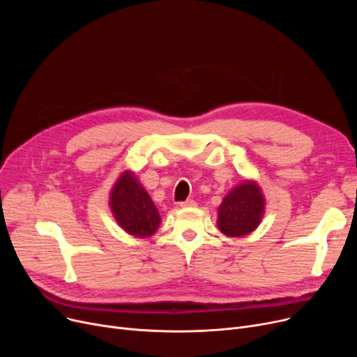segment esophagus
Here are the masks:
<instances>
[{"label": "esophagus", "mask_w": 357, "mask_h": 357, "mask_svg": "<svg viewBox=\"0 0 357 357\" xmlns=\"http://www.w3.org/2000/svg\"><path fill=\"white\" fill-rule=\"evenodd\" d=\"M179 205H181L182 208H194V207H197V202L194 199H188V201H185V202H181Z\"/></svg>", "instance_id": "34e87169"}]
</instances>
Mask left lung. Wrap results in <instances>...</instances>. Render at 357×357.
Returning a JSON list of instances; mask_svg holds the SVG:
<instances>
[{
    "label": "left lung",
    "instance_id": "1",
    "mask_svg": "<svg viewBox=\"0 0 357 357\" xmlns=\"http://www.w3.org/2000/svg\"><path fill=\"white\" fill-rule=\"evenodd\" d=\"M265 195L253 179L241 181L222 198L218 214V230L229 237H243L255 231L265 214Z\"/></svg>",
    "mask_w": 357,
    "mask_h": 357
}]
</instances>
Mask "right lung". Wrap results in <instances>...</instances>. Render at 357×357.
Wrapping results in <instances>:
<instances>
[{"mask_svg":"<svg viewBox=\"0 0 357 357\" xmlns=\"http://www.w3.org/2000/svg\"><path fill=\"white\" fill-rule=\"evenodd\" d=\"M109 210L130 236L146 238L155 234L162 218L152 198L133 171H124L109 191Z\"/></svg>","mask_w":357,"mask_h":357,"instance_id":"obj_1","label":"right lung"}]
</instances>
